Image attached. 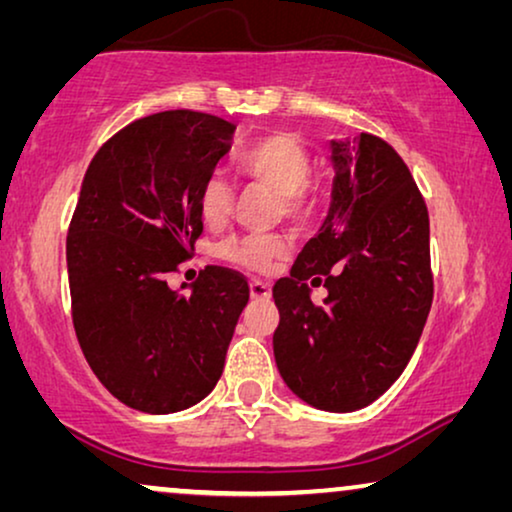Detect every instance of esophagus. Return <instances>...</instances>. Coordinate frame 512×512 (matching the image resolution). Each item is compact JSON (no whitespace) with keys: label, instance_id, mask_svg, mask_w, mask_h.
Masks as SVG:
<instances>
[{"label":"esophagus","instance_id":"esophagus-1","mask_svg":"<svg viewBox=\"0 0 512 512\" xmlns=\"http://www.w3.org/2000/svg\"><path fill=\"white\" fill-rule=\"evenodd\" d=\"M249 291H251V298H254V300H268L272 289H270L268 282H261V279H251Z\"/></svg>","mask_w":512,"mask_h":512}]
</instances>
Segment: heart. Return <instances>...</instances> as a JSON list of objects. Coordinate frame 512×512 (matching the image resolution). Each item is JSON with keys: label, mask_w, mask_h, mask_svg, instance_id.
Returning a JSON list of instances; mask_svg holds the SVG:
<instances>
[{"label": "heart", "mask_w": 512, "mask_h": 512, "mask_svg": "<svg viewBox=\"0 0 512 512\" xmlns=\"http://www.w3.org/2000/svg\"><path fill=\"white\" fill-rule=\"evenodd\" d=\"M314 158L303 139L291 132H270L244 146L235 158V172L249 184L277 195V219L307 226L319 209V188L310 177ZM198 212L207 228H219L233 212V188L221 174H209L198 193ZM289 251L284 235H233L216 247L223 261L261 272Z\"/></svg>", "instance_id": "obj_1"}]
</instances>
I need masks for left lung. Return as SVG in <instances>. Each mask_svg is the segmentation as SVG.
<instances>
[{"mask_svg": "<svg viewBox=\"0 0 512 512\" xmlns=\"http://www.w3.org/2000/svg\"><path fill=\"white\" fill-rule=\"evenodd\" d=\"M333 146V202L272 298L275 361L326 412L366 408L398 380L433 303L429 209L408 165L375 135ZM310 281L325 284L312 304Z\"/></svg>", "mask_w": 512, "mask_h": 512, "instance_id": "8db88e82", "label": "left lung"}]
</instances>
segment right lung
<instances>
[{
	"instance_id": "1",
	"label": "right lung",
	"mask_w": 512,
	"mask_h": 512,
	"mask_svg": "<svg viewBox=\"0 0 512 512\" xmlns=\"http://www.w3.org/2000/svg\"><path fill=\"white\" fill-rule=\"evenodd\" d=\"M235 125L193 109L137 118L90 160L69 221L76 338L104 387L130 408L186 410L216 387L247 277L207 265L193 291L167 286L202 235L198 193Z\"/></svg>"
}]
</instances>
